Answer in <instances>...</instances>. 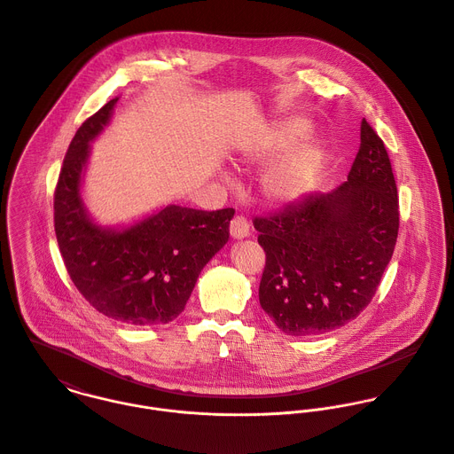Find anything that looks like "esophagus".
I'll return each instance as SVG.
<instances>
[{
    "label": "esophagus",
    "instance_id": "1",
    "mask_svg": "<svg viewBox=\"0 0 454 454\" xmlns=\"http://www.w3.org/2000/svg\"><path fill=\"white\" fill-rule=\"evenodd\" d=\"M231 236L234 239H245L250 236V225L245 216H236L231 222Z\"/></svg>",
    "mask_w": 454,
    "mask_h": 454
}]
</instances>
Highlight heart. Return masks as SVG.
<instances>
[{
    "mask_svg": "<svg viewBox=\"0 0 454 454\" xmlns=\"http://www.w3.org/2000/svg\"><path fill=\"white\" fill-rule=\"evenodd\" d=\"M308 123L293 120L257 136L243 152L245 161L261 163L284 152L308 132ZM325 161L324 148L304 141L284 153L262 176L261 188L268 200L289 204L302 199L315 186Z\"/></svg>",
    "mask_w": 454,
    "mask_h": 454,
    "instance_id": "1",
    "label": "heart"
}]
</instances>
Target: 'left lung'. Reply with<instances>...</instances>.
I'll list each match as a JSON object with an SVG mask.
<instances>
[{
    "mask_svg": "<svg viewBox=\"0 0 454 454\" xmlns=\"http://www.w3.org/2000/svg\"><path fill=\"white\" fill-rule=\"evenodd\" d=\"M254 227L266 252L262 309L291 336L334 331L377 293L398 238V192L382 139L361 121L347 181L311 193Z\"/></svg>",
    "mask_w": 454,
    "mask_h": 454,
    "instance_id": "1",
    "label": "left lung"
}]
</instances>
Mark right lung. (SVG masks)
I'll list each match as a JSON object with an SVG mask.
<instances>
[{
    "mask_svg": "<svg viewBox=\"0 0 454 454\" xmlns=\"http://www.w3.org/2000/svg\"><path fill=\"white\" fill-rule=\"evenodd\" d=\"M116 102L88 118L68 146L54 192L56 239L74 286L95 309L132 325L167 324L227 243L234 209L168 204L123 229L95 223L81 186L90 143L111 121Z\"/></svg>",
    "mask_w": 454,
    "mask_h": 454,
    "instance_id": "right-lung-1",
    "label": "right lung"
}]
</instances>
